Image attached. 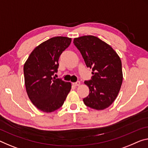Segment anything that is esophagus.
<instances>
[{"label":"esophagus","mask_w":148,"mask_h":148,"mask_svg":"<svg viewBox=\"0 0 148 148\" xmlns=\"http://www.w3.org/2000/svg\"><path fill=\"white\" fill-rule=\"evenodd\" d=\"M73 85L75 86H79V85H80V82L77 81V82H74Z\"/></svg>","instance_id":"1"}]
</instances>
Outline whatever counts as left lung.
I'll list each match as a JSON object with an SVG mask.
<instances>
[{"label":"left lung","mask_w":148,"mask_h":148,"mask_svg":"<svg viewBox=\"0 0 148 148\" xmlns=\"http://www.w3.org/2000/svg\"><path fill=\"white\" fill-rule=\"evenodd\" d=\"M87 67L92 69L90 80L85 81L90 93L84 98L86 106L103 110L117 97L123 82L122 62L111 46L97 37L85 36L74 39Z\"/></svg>","instance_id":"1"}]
</instances>
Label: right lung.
I'll list each match as a JSON object with an SVG mask.
<instances>
[{
    "label": "right lung",
    "mask_w": 148,
    "mask_h": 148,
    "mask_svg": "<svg viewBox=\"0 0 148 148\" xmlns=\"http://www.w3.org/2000/svg\"><path fill=\"white\" fill-rule=\"evenodd\" d=\"M71 41L61 36L48 39L32 51L23 66L28 97L42 111L51 112L59 109L71 89L70 82L53 78L58 71L60 56Z\"/></svg>",
    "instance_id": "add662e5"
}]
</instances>
